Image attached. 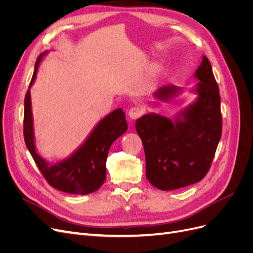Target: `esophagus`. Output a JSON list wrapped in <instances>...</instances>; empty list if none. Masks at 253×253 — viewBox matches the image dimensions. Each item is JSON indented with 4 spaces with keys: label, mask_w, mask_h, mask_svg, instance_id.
Wrapping results in <instances>:
<instances>
[{
    "label": "esophagus",
    "mask_w": 253,
    "mask_h": 253,
    "mask_svg": "<svg viewBox=\"0 0 253 253\" xmlns=\"http://www.w3.org/2000/svg\"><path fill=\"white\" fill-rule=\"evenodd\" d=\"M143 113L142 108H139V106H134V108L129 109L128 111V117L131 119H137L139 118Z\"/></svg>",
    "instance_id": "esophagus-1"
}]
</instances>
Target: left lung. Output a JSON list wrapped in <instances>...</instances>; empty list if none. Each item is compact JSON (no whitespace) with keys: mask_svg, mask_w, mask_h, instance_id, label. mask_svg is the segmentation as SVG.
Listing matches in <instances>:
<instances>
[{"mask_svg":"<svg viewBox=\"0 0 253 253\" xmlns=\"http://www.w3.org/2000/svg\"><path fill=\"white\" fill-rule=\"evenodd\" d=\"M193 76L200 82L189 90L196 95L192 103L173 118L148 113L135 124L144 149L147 179L163 191L201 181L209 171L220 140L219 89L206 56ZM183 90L179 86L168 85L158 88L153 96L156 104H160L171 102Z\"/></svg>","mask_w":253,"mask_h":253,"instance_id":"left-lung-1","label":"left lung"}]
</instances>
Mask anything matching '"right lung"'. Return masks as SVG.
<instances>
[{
	"label": "right lung",
	"instance_id": "obj_1",
	"mask_svg": "<svg viewBox=\"0 0 253 253\" xmlns=\"http://www.w3.org/2000/svg\"><path fill=\"white\" fill-rule=\"evenodd\" d=\"M48 50L42 52L35 64V71L24 101V139L36 165L49 185L65 193L85 195L100 188L106 178V158L112 143L127 129L126 113L116 109L103 117L88 136L70 156L48 162L36 147L35 125L30 88L36 81L38 70Z\"/></svg>",
	"mask_w": 253,
	"mask_h": 253
}]
</instances>
